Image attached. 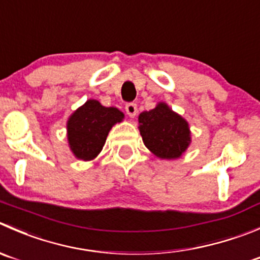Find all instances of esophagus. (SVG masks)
Masks as SVG:
<instances>
[{"instance_id":"1","label":"esophagus","mask_w":260,"mask_h":260,"mask_svg":"<svg viewBox=\"0 0 260 260\" xmlns=\"http://www.w3.org/2000/svg\"><path fill=\"white\" fill-rule=\"evenodd\" d=\"M125 112L131 118H135L137 114V104L136 103H128L125 104Z\"/></svg>"}]
</instances>
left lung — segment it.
I'll use <instances>...</instances> for the list:
<instances>
[{
    "mask_svg": "<svg viewBox=\"0 0 260 260\" xmlns=\"http://www.w3.org/2000/svg\"><path fill=\"white\" fill-rule=\"evenodd\" d=\"M140 132L146 147L160 158H176L190 142L188 123L174 113L165 103L155 109L141 113Z\"/></svg>",
    "mask_w": 260,
    "mask_h": 260,
    "instance_id": "8db88e82",
    "label": "left lung"
}]
</instances>
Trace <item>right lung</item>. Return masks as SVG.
Segmentation results:
<instances>
[{"instance_id": "add662e5", "label": "right lung", "mask_w": 260, "mask_h": 260, "mask_svg": "<svg viewBox=\"0 0 260 260\" xmlns=\"http://www.w3.org/2000/svg\"><path fill=\"white\" fill-rule=\"evenodd\" d=\"M124 114L117 108H105L96 100H87L67 123L69 143L81 160H92L103 150L110 128L122 122Z\"/></svg>"}]
</instances>
